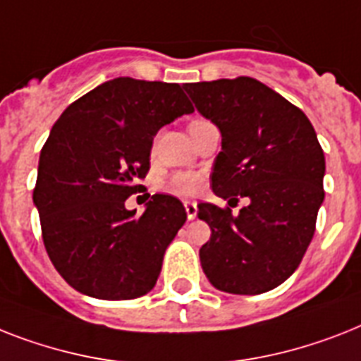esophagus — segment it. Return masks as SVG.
I'll list each match as a JSON object with an SVG mask.
<instances>
[{"label":"esophagus","instance_id":"34e87169","mask_svg":"<svg viewBox=\"0 0 361 361\" xmlns=\"http://www.w3.org/2000/svg\"><path fill=\"white\" fill-rule=\"evenodd\" d=\"M183 206H185V211H187V219H189V221H192V219L196 216V213H198V207H196V204L195 202H185Z\"/></svg>","mask_w":361,"mask_h":361}]
</instances>
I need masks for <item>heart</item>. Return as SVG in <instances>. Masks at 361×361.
Masks as SVG:
<instances>
[{
	"instance_id": "obj_1",
	"label": "heart",
	"mask_w": 361,
	"mask_h": 361,
	"mask_svg": "<svg viewBox=\"0 0 361 361\" xmlns=\"http://www.w3.org/2000/svg\"><path fill=\"white\" fill-rule=\"evenodd\" d=\"M206 178L202 172H176L165 181L163 189L178 198H192L204 189Z\"/></svg>"
}]
</instances>
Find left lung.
Here are the masks:
<instances>
[{
  "instance_id": "8db88e82",
  "label": "left lung",
  "mask_w": 361,
  "mask_h": 361,
  "mask_svg": "<svg viewBox=\"0 0 361 361\" xmlns=\"http://www.w3.org/2000/svg\"><path fill=\"white\" fill-rule=\"evenodd\" d=\"M196 109L221 130L211 187L231 207L198 206L211 228L200 248L209 282L233 295L283 283L302 262L324 200V154L297 105L254 78L185 83Z\"/></svg>"
}]
</instances>
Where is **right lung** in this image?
I'll list each match as a JSON object with an SVG mask.
<instances>
[{
	"mask_svg": "<svg viewBox=\"0 0 361 361\" xmlns=\"http://www.w3.org/2000/svg\"><path fill=\"white\" fill-rule=\"evenodd\" d=\"M192 111L178 83L116 78L59 116L40 152L33 202L49 259L75 291L130 300L154 289L185 207L154 195L137 216L124 204L142 189L155 133Z\"/></svg>",
	"mask_w": 361,
	"mask_h": 361,
	"instance_id": "right-lung-1",
	"label": "right lung"
}]
</instances>
